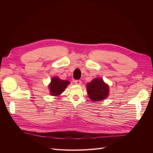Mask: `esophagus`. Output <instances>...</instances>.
Listing matches in <instances>:
<instances>
[{"mask_svg":"<svg viewBox=\"0 0 153 153\" xmlns=\"http://www.w3.org/2000/svg\"><path fill=\"white\" fill-rule=\"evenodd\" d=\"M75 84L76 85H80L82 84V81L80 80H76L75 81Z\"/></svg>","mask_w":153,"mask_h":153,"instance_id":"obj_1","label":"esophagus"}]
</instances>
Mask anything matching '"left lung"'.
Returning <instances> with one entry per match:
<instances>
[{
  "mask_svg": "<svg viewBox=\"0 0 153 153\" xmlns=\"http://www.w3.org/2000/svg\"><path fill=\"white\" fill-rule=\"evenodd\" d=\"M87 93L91 100L100 101L106 98L109 94V86L103 79L94 78L87 84Z\"/></svg>",
  "mask_w": 153,
  "mask_h": 153,
  "instance_id": "obj_1",
  "label": "left lung"
}]
</instances>
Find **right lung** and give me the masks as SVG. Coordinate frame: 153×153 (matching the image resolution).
I'll list each match as a JSON object with an SVG mask.
<instances>
[{"label":"right lung","instance_id":"add662e5","mask_svg":"<svg viewBox=\"0 0 153 153\" xmlns=\"http://www.w3.org/2000/svg\"><path fill=\"white\" fill-rule=\"evenodd\" d=\"M70 84L68 80H64L55 76L52 78L50 84L48 85L50 94L52 96H58L65 90L67 86Z\"/></svg>","mask_w":153,"mask_h":153}]
</instances>
